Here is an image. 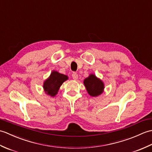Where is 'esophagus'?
<instances>
[{
	"label": "esophagus",
	"mask_w": 152,
	"mask_h": 152,
	"mask_svg": "<svg viewBox=\"0 0 152 152\" xmlns=\"http://www.w3.org/2000/svg\"><path fill=\"white\" fill-rule=\"evenodd\" d=\"M72 78H73L74 80H76L77 79H78V74L76 73V72H73L72 74Z\"/></svg>",
	"instance_id": "esophagus-1"
}]
</instances>
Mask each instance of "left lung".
<instances>
[{
	"instance_id": "1",
	"label": "left lung",
	"mask_w": 152,
	"mask_h": 152,
	"mask_svg": "<svg viewBox=\"0 0 152 152\" xmlns=\"http://www.w3.org/2000/svg\"><path fill=\"white\" fill-rule=\"evenodd\" d=\"M83 83L87 91L91 96H97L102 94L104 91V83L93 74H90L88 78L83 80Z\"/></svg>"
}]
</instances>
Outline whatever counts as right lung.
Segmentation results:
<instances>
[{"instance_id": "1", "label": "right lung", "mask_w": 152, "mask_h": 152, "mask_svg": "<svg viewBox=\"0 0 152 152\" xmlns=\"http://www.w3.org/2000/svg\"><path fill=\"white\" fill-rule=\"evenodd\" d=\"M68 80V76L57 71H52L49 78L44 82L43 88L45 93L51 96H55L59 91L61 86Z\"/></svg>"}]
</instances>
